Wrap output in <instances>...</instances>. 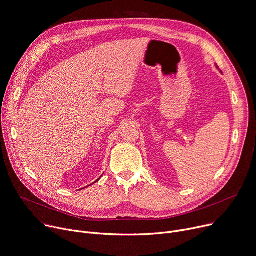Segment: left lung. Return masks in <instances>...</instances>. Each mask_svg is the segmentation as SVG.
I'll return each instance as SVG.
<instances>
[{"instance_id": "1", "label": "left lung", "mask_w": 256, "mask_h": 256, "mask_svg": "<svg viewBox=\"0 0 256 256\" xmlns=\"http://www.w3.org/2000/svg\"><path fill=\"white\" fill-rule=\"evenodd\" d=\"M216 67H218V66H216Z\"/></svg>"}]
</instances>
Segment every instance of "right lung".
<instances>
[{"label":"right lung","instance_id":"1","mask_svg":"<svg viewBox=\"0 0 256 256\" xmlns=\"http://www.w3.org/2000/svg\"><path fill=\"white\" fill-rule=\"evenodd\" d=\"M100 178H98V180H96V182H92V184H95V182H98V180H100Z\"/></svg>","mask_w":256,"mask_h":256}]
</instances>
